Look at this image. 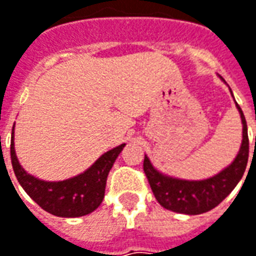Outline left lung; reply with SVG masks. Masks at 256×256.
Listing matches in <instances>:
<instances>
[{"instance_id": "left-lung-1", "label": "left lung", "mask_w": 256, "mask_h": 256, "mask_svg": "<svg viewBox=\"0 0 256 256\" xmlns=\"http://www.w3.org/2000/svg\"><path fill=\"white\" fill-rule=\"evenodd\" d=\"M236 108L241 114L242 125V145L234 162L221 171L218 175L204 181H184L166 176L154 168L148 156L144 160V172L148 178L156 201L164 208L186 215H198L211 211L220 205L241 181L245 172L250 155V140L246 121L241 106L236 104ZM256 146V138H255Z\"/></svg>"}]
</instances>
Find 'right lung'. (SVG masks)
<instances>
[{
	"instance_id": "1",
	"label": "right lung",
	"mask_w": 256,
	"mask_h": 256,
	"mask_svg": "<svg viewBox=\"0 0 256 256\" xmlns=\"http://www.w3.org/2000/svg\"><path fill=\"white\" fill-rule=\"evenodd\" d=\"M15 125V124H14ZM125 144L105 152L84 174L60 182H46L26 174L20 165L14 150V128L11 136V162L15 176L24 191L44 211L55 216L75 218L95 211L104 200L106 176Z\"/></svg>"
}]
</instances>
